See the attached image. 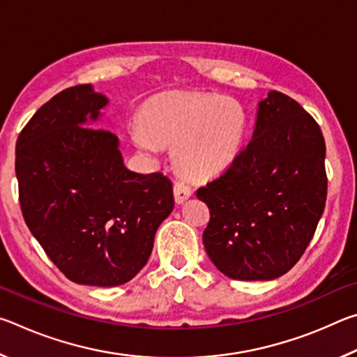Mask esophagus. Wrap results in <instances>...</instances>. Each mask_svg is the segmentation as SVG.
Instances as JSON below:
<instances>
[{"instance_id":"esophagus-1","label":"esophagus","mask_w":357,"mask_h":357,"mask_svg":"<svg viewBox=\"0 0 357 357\" xmlns=\"http://www.w3.org/2000/svg\"><path fill=\"white\" fill-rule=\"evenodd\" d=\"M173 192H174V202H176L178 204L185 203L192 195L190 185H187L185 183H183V181H178V183H174Z\"/></svg>"}]
</instances>
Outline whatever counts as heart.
<instances>
[{
  "label": "heart",
  "mask_w": 357,
  "mask_h": 357,
  "mask_svg": "<svg viewBox=\"0 0 357 357\" xmlns=\"http://www.w3.org/2000/svg\"><path fill=\"white\" fill-rule=\"evenodd\" d=\"M143 121L132 128L137 146L157 155L162 143H174V159L193 179H211L229 168L247 132L243 105L215 93L167 96L148 107Z\"/></svg>",
  "instance_id": "heart-1"
}]
</instances>
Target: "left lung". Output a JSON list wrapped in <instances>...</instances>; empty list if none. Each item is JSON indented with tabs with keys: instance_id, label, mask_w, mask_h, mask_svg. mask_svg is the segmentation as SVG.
Listing matches in <instances>:
<instances>
[{
	"instance_id": "obj_1",
	"label": "left lung",
	"mask_w": 357,
	"mask_h": 357,
	"mask_svg": "<svg viewBox=\"0 0 357 357\" xmlns=\"http://www.w3.org/2000/svg\"><path fill=\"white\" fill-rule=\"evenodd\" d=\"M321 129L298 102L269 91L252 140L219 179L197 190L209 206L208 257L234 280H273L305 252L321 219L328 179Z\"/></svg>"
}]
</instances>
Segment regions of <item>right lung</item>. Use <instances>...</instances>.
Segmentation results:
<instances>
[{
	"label": "right lung",
	"instance_id": "obj_1",
	"mask_svg": "<svg viewBox=\"0 0 357 357\" xmlns=\"http://www.w3.org/2000/svg\"><path fill=\"white\" fill-rule=\"evenodd\" d=\"M110 104L93 84L64 89L20 132V206L29 231L69 280L118 287L140 273L174 206L162 173L129 170L119 138L94 129Z\"/></svg>",
	"mask_w": 357,
	"mask_h": 357
}]
</instances>
